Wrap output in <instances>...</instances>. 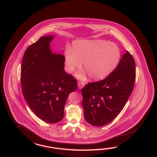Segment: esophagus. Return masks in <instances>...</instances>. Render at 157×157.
Wrapping results in <instances>:
<instances>
[{
	"label": "esophagus",
	"mask_w": 157,
	"mask_h": 157,
	"mask_svg": "<svg viewBox=\"0 0 157 157\" xmlns=\"http://www.w3.org/2000/svg\"><path fill=\"white\" fill-rule=\"evenodd\" d=\"M85 84H86L84 82H78V88L80 89H81V88H82L84 86Z\"/></svg>",
	"instance_id": "obj_1"
}]
</instances>
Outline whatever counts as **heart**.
I'll list each match as a JSON object with an SVG mask.
<instances>
[{
    "label": "heart",
    "instance_id": "1",
    "mask_svg": "<svg viewBox=\"0 0 157 157\" xmlns=\"http://www.w3.org/2000/svg\"><path fill=\"white\" fill-rule=\"evenodd\" d=\"M67 72L79 69L84 62V68L90 78L100 80L114 71L121 58V52L116 44L101 40H79L73 43L72 50L67 48L64 54ZM77 77L84 78L85 75L78 73Z\"/></svg>",
    "mask_w": 157,
    "mask_h": 157
}]
</instances>
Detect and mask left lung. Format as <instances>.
<instances>
[{
	"label": "left lung",
	"instance_id": "left-lung-1",
	"mask_svg": "<svg viewBox=\"0 0 157 157\" xmlns=\"http://www.w3.org/2000/svg\"><path fill=\"white\" fill-rule=\"evenodd\" d=\"M135 63L127 51L116 69L105 79L89 82L81 90L84 118L93 126L112 121L121 112L133 91Z\"/></svg>",
	"mask_w": 157,
	"mask_h": 157
}]
</instances>
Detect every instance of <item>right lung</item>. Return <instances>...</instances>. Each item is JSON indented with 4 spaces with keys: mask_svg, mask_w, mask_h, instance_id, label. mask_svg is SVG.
Returning a JSON list of instances; mask_svg holds the SVG:
<instances>
[{
    "mask_svg": "<svg viewBox=\"0 0 157 157\" xmlns=\"http://www.w3.org/2000/svg\"><path fill=\"white\" fill-rule=\"evenodd\" d=\"M54 36L40 37L25 51L21 68V82L26 101L36 116L54 124L64 116L69 94L77 82L63 70L64 56L52 54L50 42Z\"/></svg>",
    "mask_w": 157,
    "mask_h": 157,
    "instance_id": "obj_1",
    "label": "right lung"
}]
</instances>
